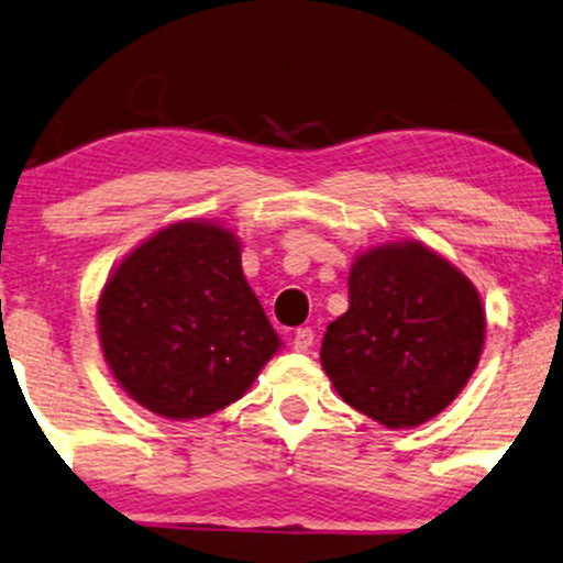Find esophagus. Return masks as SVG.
<instances>
[{"label":"esophagus","mask_w":563,"mask_h":563,"mask_svg":"<svg viewBox=\"0 0 563 563\" xmlns=\"http://www.w3.org/2000/svg\"><path fill=\"white\" fill-rule=\"evenodd\" d=\"M314 343V330L311 327H298L296 334H294V347L298 353H306Z\"/></svg>","instance_id":"1"}]
</instances>
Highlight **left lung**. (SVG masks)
Listing matches in <instances>:
<instances>
[{
    "mask_svg": "<svg viewBox=\"0 0 563 563\" xmlns=\"http://www.w3.org/2000/svg\"><path fill=\"white\" fill-rule=\"evenodd\" d=\"M347 298L319 351L338 395L387 429L439 416L483 353L486 311L473 283L421 241H395L353 260Z\"/></svg>",
    "mask_w": 563,
    "mask_h": 563,
    "instance_id": "obj_1",
    "label": "left lung"
}]
</instances>
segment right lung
<instances>
[{
  "instance_id": "obj_1",
  "label": "right lung",
  "mask_w": 563,
  "mask_h": 563,
  "mask_svg": "<svg viewBox=\"0 0 563 563\" xmlns=\"http://www.w3.org/2000/svg\"><path fill=\"white\" fill-rule=\"evenodd\" d=\"M98 340L119 387L170 421L236 402L283 345L216 220L170 223L111 269Z\"/></svg>"
}]
</instances>
